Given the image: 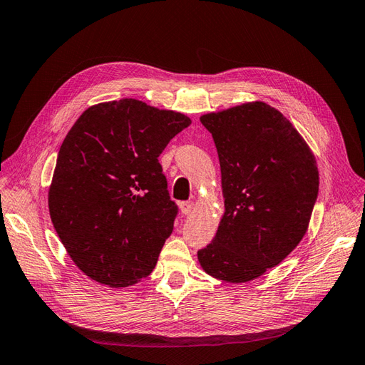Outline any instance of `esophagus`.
<instances>
[{"mask_svg": "<svg viewBox=\"0 0 365 365\" xmlns=\"http://www.w3.org/2000/svg\"><path fill=\"white\" fill-rule=\"evenodd\" d=\"M193 208H195V204L190 201H184L180 204V210L182 215H190L193 212Z\"/></svg>", "mask_w": 365, "mask_h": 365, "instance_id": "1", "label": "esophagus"}]
</instances>
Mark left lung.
Masks as SVG:
<instances>
[{
    "mask_svg": "<svg viewBox=\"0 0 365 365\" xmlns=\"http://www.w3.org/2000/svg\"><path fill=\"white\" fill-rule=\"evenodd\" d=\"M201 123L217 149L225 213L197 260L216 279L245 283L303 239L318 196L315 157L291 121L263 102L205 114Z\"/></svg>",
    "mask_w": 365,
    "mask_h": 365,
    "instance_id": "left-lung-1",
    "label": "left lung"
}]
</instances>
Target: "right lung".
I'll use <instances>...</instances> for the list:
<instances>
[{
    "instance_id": "right-lung-1",
    "label": "right lung",
    "mask_w": 365,
    "mask_h": 365,
    "mask_svg": "<svg viewBox=\"0 0 365 365\" xmlns=\"http://www.w3.org/2000/svg\"><path fill=\"white\" fill-rule=\"evenodd\" d=\"M192 123L135 98L98 103L77 118L48 190L54 230L88 277L125 288L155 268L178 205L158 161Z\"/></svg>"
}]
</instances>
